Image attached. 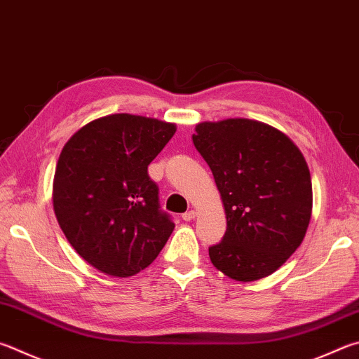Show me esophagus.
Wrapping results in <instances>:
<instances>
[{
    "label": "esophagus",
    "mask_w": 359,
    "mask_h": 359,
    "mask_svg": "<svg viewBox=\"0 0 359 359\" xmlns=\"http://www.w3.org/2000/svg\"><path fill=\"white\" fill-rule=\"evenodd\" d=\"M194 217H196V212L188 210V212H185L184 215H182V219H184V221H191V219H194Z\"/></svg>",
    "instance_id": "1"
}]
</instances>
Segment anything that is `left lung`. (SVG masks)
<instances>
[{
  "label": "left lung",
  "instance_id": "8db88e82",
  "mask_svg": "<svg viewBox=\"0 0 359 359\" xmlns=\"http://www.w3.org/2000/svg\"><path fill=\"white\" fill-rule=\"evenodd\" d=\"M193 144L226 210V233L208 248L212 264L236 281L271 275L309 226L312 182L302 152L279 130L250 119L198 123Z\"/></svg>",
  "mask_w": 359,
  "mask_h": 359
}]
</instances>
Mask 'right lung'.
I'll list each match as a JSON object with an SVG mask.
<instances>
[{
	"label": "right lung",
	"instance_id": "add662e5",
	"mask_svg": "<svg viewBox=\"0 0 359 359\" xmlns=\"http://www.w3.org/2000/svg\"><path fill=\"white\" fill-rule=\"evenodd\" d=\"M175 133L174 123L133 114L89 122L57 160L53 205L74 250L109 276L127 278L158 256L174 231L147 166Z\"/></svg>",
	"mask_w": 359,
	"mask_h": 359
}]
</instances>
